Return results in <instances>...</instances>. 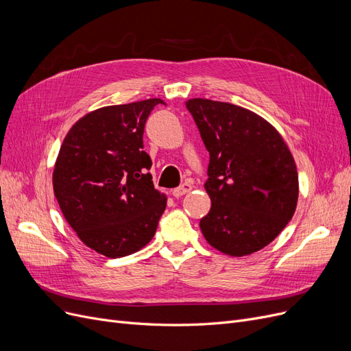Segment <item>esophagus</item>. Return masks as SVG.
<instances>
[{
    "instance_id": "obj_1",
    "label": "esophagus",
    "mask_w": 351,
    "mask_h": 351,
    "mask_svg": "<svg viewBox=\"0 0 351 351\" xmlns=\"http://www.w3.org/2000/svg\"><path fill=\"white\" fill-rule=\"evenodd\" d=\"M191 189H193V184H191V182H184V184H181L180 187H177V189H174V190H173V195L178 198V197H181V195L187 194L189 191H191Z\"/></svg>"
}]
</instances>
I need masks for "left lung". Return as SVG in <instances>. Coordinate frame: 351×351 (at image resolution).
Listing matches in <instances>:
<instances>
[{"mask_svg":"<svg viewBox=\"0 0 351 351\" xmlns=\"http://www.w3.org/2000/svg\"><path fill=\"white\" fill-rule=\"evenodd\" d=\"M187 110L210 153L206 191L211 208L199 220L210 245L243 257L270 244L295 211L298 174L278 131L243 107L191 98Z\"/></svg>","mask_w":351,"mask_h":351,"instance_id":"1","label":"left lung"}]
</instances>
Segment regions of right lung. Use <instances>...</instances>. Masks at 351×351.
Returning <instances> with one entry per match:
<instances>
[{
    "instance_id": "right-lung-1",
    "label": "right lung",
    "mask_w": 351,
    "mask_h": 351,
    "mask_svg": "<svg viewBox=\"0 0 351 351\" xmlns=\"http://www.w3.org/2000/svg\"><path fill=\"white\" fill-rule=\"evenodd\" d=\"M160 98L88 112L65 136L54 194L80 240L108 258L138 252L156 234L167 197L157 191L143 134Z\"/></svg>"
}]
</instances>
